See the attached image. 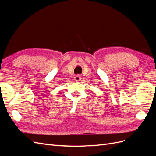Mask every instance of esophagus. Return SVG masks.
Returning a JSON list of instances; mask_svg holds the SVG:
<instances>
[{
    "mask_svg": "<svg viewBox=\"0 0 156 156\" xmlns=\"http://www.w3.org/2000/svg\"><path fill=\"white\" fill-rule=\"evenodd\" d=\"M81 76H80L79 75H76L75 76V77H74V79H75V81H76V82H78V81H80V80H81Z\"/></svg>",
    "mask_w": 156,
    "mask_h": 156,
    "instance_id": "esophagus-1",
    "label": "esophagus"
}]
</instances>
